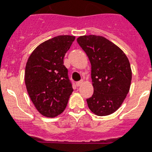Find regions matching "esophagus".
I'll return each instance as SVG.
<instances>
[{
	"label": "esophagus",
	"mask_w": 152,
	"mask_h": 152,
	"mask_svg": "<svg viewBox=\"0 0 152 152\" xmlns=\"http://www.w3.org/2000/svg\"><path fill=\"white\" fill-rule=\"evenodd\" d=\"M83 82V80H80V81H78V82H76V86H77V87H80V86L82 85Z\"/></svg>",
	"instance_id": "esophagus-1"
}]
</instances>
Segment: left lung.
I'll use <instances>...</instances> for the list:
<instances>
[{"label":"left lung","mask_w":152,"mask_h":152,"mask_svg":"<svg viewBox=\"0 0 152 152\" xmlns=\"http://www.w3.org/2000/svg\"><path fill=\"white\" fill-rule=\"evenodd\" d=\"M77 42L91 64L94 93L87 99L88 107L98 116L114 113L129 91L132 70L128 57L118 46L102 36H80Z\"/></svg>","instance_id":"left-lung-1"}]
</instances>
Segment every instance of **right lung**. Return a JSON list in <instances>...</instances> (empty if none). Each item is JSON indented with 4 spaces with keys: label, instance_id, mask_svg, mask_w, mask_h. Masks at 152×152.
<instances>
[{
    "label": "right lung",
    "instance_id": "obj_1",
    "mask_svg": "<svg viewBox=\"0 0 152 152\" xmlns=\"http://www.w3.org/2000/svg\"><path fill=\"white\" fill-rule=\"evenodd\" d=\"M74 40L71 35L54 37L37 46L27 60V91L37 110L45 117L61 114L73 91L63 60Z\"/></svg>",
    "mask_w": 152,
    "mask_h": 152
}]
</instances>
